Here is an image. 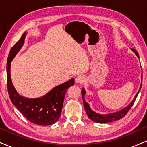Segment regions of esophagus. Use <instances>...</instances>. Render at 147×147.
Instances as JSON below:
<instances>
[{
    "label": "esophagus",
    "instance_id": "34e87169",
    "mask_svg": "<svg viewBox=\"0 0 147 147\" xmlns=\"http://www.w3.org/2000/svg\"><path fill=\"white\" fill-rule=\"evenodd\" d=\"M85 82V77L82 75L77 76L75 78V82L77 84H82Z\"/></svg>",
    "mask_w": 147,
    "mask_h": 147
}]
</instances>
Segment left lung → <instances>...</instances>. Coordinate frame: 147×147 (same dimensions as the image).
Returning a JSON list of instances; mask_svg holds the SVG:
<instances>
[{"mask_svg":"<svg viewBox=\"0 0 147 147\" xmlns=\"http://www.w3.org/2000/svg\"><path fill=\"white\" fill-rule=\"evenodd\" d=\"M131 50H132V51H133V52L136 54V56L139 58V55H138V52L136 51L135 49H131ZM141 77H142V74ZM141 86H142V84L140 87L139 90H138V92H137V94H136V95L135 96L134 99H133V101L131 102V104H130L129 106H127L126 107L124 108V109H122V110L117 111V112L113 113H109V114H105V115L97 113L94 112V111L90 109L89 104H88V103L85 101V99H84V95H85L86 94V91L83 88L82 90V99H83V102H84V109H85L86 112L87 113V115L88 116V117L90 118L91 120L93 121V122H95L99 123V124L112 122H114V121L119 120V119H122V117H124V116L126 115V113H128V111H129L130 109H131V108L132 107L133 104H134L135 101H136V98H137L138 94H139L140 90L141 89Z\"/></svg>","mask_w":147,"mask_h":147,"instance_id":"8db88e82","label":"left lung"}]
</instances>
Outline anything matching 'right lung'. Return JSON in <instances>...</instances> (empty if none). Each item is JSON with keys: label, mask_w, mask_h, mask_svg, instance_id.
<instances>
[{"label": "right lung", "mask_w": 147, "mask_h": 147, "mask_svg": "<svg viewBox=\"0 0 147 147\" xmlns=\"http://www.w3.org/2000/svg\"><path fill=\"white\" fill-rule=\"evenodd\" d=\"M26 32L10 50L7 63V82L9 98L14 105L30 122L40 126H48L57 122L61 113L65 92L69 87L75 84V79H71L54 88L48 93L36 99L22 97L16 92L11 82L10 65L24 43Z\"/></svg>", "instance_id": "add662e5"}]
</instances>
